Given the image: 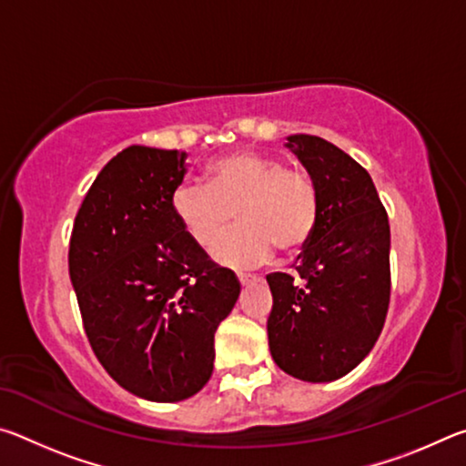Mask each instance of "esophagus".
I'll list each match as a JSON object with an SVG mask.
<instances>
[{"label":"esophagus","mask_w":466,"mask_h":466,"mask_svg":"<svg viewBox=\"0 0 466 466\" xmlns=\"http://www.w3.org/2000/svg\"><path fill=\"white\" fill-rule=\"evenodd\" d=\"M257 279H258L257 275H252V273H238L240 286H250V283H255Z\"/></svg>","instance_id":"34e87169"}]
</instances>
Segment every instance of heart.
<instances>
[{
  "label": "heart",
  "instance_id": "1",
  "mask_svg": "<svg viewBox=\"0 0 466 466\" xmlns=\"http://www.w3.org/2000/svg\"><path fill=\"white\" fill-rule=\"evenodd\" d=\"M180 228L209 248L238 214L242 226L216 244L214 257L230 267H255L275 250L296 257L309 247L319 226V191L304 168L279 157L236 149L211 160L205 185L185 180L170 197Z\"/></svg>",
  "mask_w": 466,
  "mask_h": 466
}]
</instances>
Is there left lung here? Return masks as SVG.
Here are the masks:
<instances>
[{"mask_svg":"<svg viewBox=\"0 0 466 466\" xmlns=\"http://www.w3.org/2000/svg\"><path fill=\"white\" fill-rule=\"evenodd\" d=\"M319 191V226L294 265L269 273V350L304 382L350 374L382 333L390 302V226L368 170L317 136H289Z\"/></svg>","mask_w":466,"mask_h":466,"instance_id":"obj_1","label":"left lung"}]
</instances>
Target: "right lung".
Here are the masks:
<instances>
[{
	"label": "right lung",
	"mask_w": 466,
	"mask_h": 466,
	"mask_svg": "<svg viewBox=\"0 0 466 466\" xmlns=\"http://www.w3.org/2000/svg\"><path fill=\"white\" fill-rule=\"evenodd\" d=\"M178 149L129 146L94 180L69 238V278L94 356L125 390L156 403L199 392L214 335L240 294L177 222Z\"/></svg>",
	"instance_id": "add662e5"
}]
</instances>
